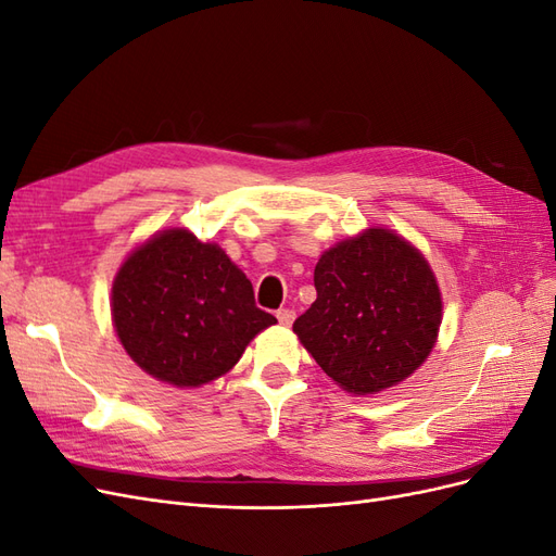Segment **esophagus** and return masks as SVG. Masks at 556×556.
<instances>
[{
	"label": "esophagus",
	"instance_id": "obj_1",
	"mask_svg": "<svg viewBox=\"0 0 556 556\" xmlns=\"http://www.w3.org/2000/svg\"><path fill=\"white\" fill-rule=\"evenodd\" d=\"M276 317H278V323H280V325L290 327V325L294 323V311H292V308H280V311L276 313Z\"/></svg>",
	"mask_w": 556,
	"mask_h": 556
}]
</instances>
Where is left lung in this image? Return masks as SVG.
Here are the masks:
<instances>
[{
    "mask_svg": "<svg viewBox=\"0 0 556 556\" xmlns=\"http://www.w3.org/2000/svg\"><path fill=\"white\" fill-rule=\"evenodd\" d=\"M313 280L317 299L292 329L343 390L382 392L429 357L443 301L427 260L406 239L368 229L327 250Z\"/></svg>",
    "mask_w": 556,
    "mask_h": 556,
    "instance_id": "8db88e82",
    "label": "left lung"
}]
</instances>
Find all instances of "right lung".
I'll use <instances>...</instances> for the list:
<instances>
[{"label": "right lung", "mask_w": 556, "mask_h": 556, "mask_svg": "<svg viewBox=\"0 0 556 556\" xmlns=\"http://www.w3.org/2000/svg\"><path fill=\"white\" fill-rule=\"evenodd\" d=\"M113 323L146 374L199 387L227 374L278 319L257 308L252 282L223 248L166 229L137 248L113 282Z\"/></svg>", "instance_id": "obj_1"}]
</instances>
